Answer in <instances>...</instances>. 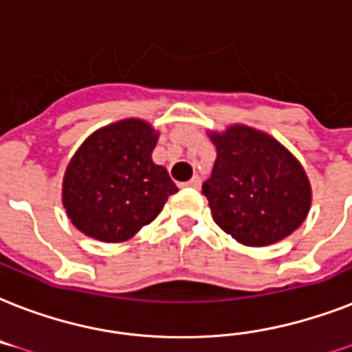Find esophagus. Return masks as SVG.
Segmentation results:
<instances>
[{
  "label": "esophagus",
  "mask_w": 352,
  "mask_h": 352,
  "mask_svg": "<svg viewBox=\"0 0 352 352\" xmlns=\"http://www.w3.org/2000/svg\"><path fill=\"white\" fill-rule=\"evenodd\" d=\"M200 184H201L200 176H192V178H190L185 185H187V187H192V189H198V187H200Z\"/></svg>",
  "instance_id": "1"
}]
</instances>
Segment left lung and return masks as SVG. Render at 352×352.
Segmentation results:
<instances>
[{"instance_id": "8db88e82", "label": "left lung", "mask_w": 352, "mask_h": 352, "mask_svg": "<svg viewBox=\"0 0 352 352\" xmlns=\"http://www.w3.org/2000/svg\"><path fill=\"white\" fill-rule=\"evenodd\" d=\"M211 178L201 185L213 220L244 246L287 239L309 214L312 190L303 165L268 133L246 124L211 132Z\"/></svg>"}]
</instances>
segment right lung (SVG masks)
<instances>
[{
    "label": "right lung",
    "instance_id": "add662e5",
    "mask_svg": "<svg viewBox=\"0 0 352 352\" xmlns=\"http://www.w3.org/2000/svg\"><path fill=\"white\" fill-rule=\"evenodd\" d=\"M160 133L141 119L94 132L65 168L62 204L73 226L102 242H124L151 224L178 187L152 162Z\"/></svg>",
    "mask_w": 352,
    "mask_h": 352
}]
</instances>
